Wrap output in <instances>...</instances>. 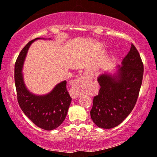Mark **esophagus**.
<instances>
[{
    "label": "esophagus",
    "instance_id": "esophagus-1",
    "mask_svg": "<svg viewBox=\"0 0 157 157\" xmlns=\"http://www.w3.org/2000/svg\"><path fill=\"white\" fill-rule=\"evenodd\" d=\"M90 80V78L89 76H83L81 77L80 79H78V80L76 81V82L74 83V86L73 88V89L71 90V93H72V95H73V98H76L77 97H79V96L77 94V91H76V87L77 86H79L81 84H82V83H84L86 81H89Z\"/></svg>",
    "mask_w": 157,
    "mask_h": 157
}]
</instances>
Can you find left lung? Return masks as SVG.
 Instances as JSON below:
<instances>
[{"label":"left lung","mask_w":157,"mask_h":157,"mask_svg":"<svg viewBox=\"0 0 157 157\" xmlns=\"http://www.w3.org/2000/svg\"><path fill=\"white\" fill-rule=\"evenodd\" d=\"M117 76L102 74L98 78L100 89L94 97L90 113L96 126L103 128L119 125L132 112L138 99L144 75L139 53L132 44Z\"/></svg>","instance_id":"1"}]
</instances>
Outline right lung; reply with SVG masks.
<instances>
[{"label":"right lung","instance_id":"right-lung-1","mask_svg":"<svg viewBox=\"0 0 157 157\" xmlns=\"http://www.w3.org/2000/svg\"><path fill=\"white\" fill-rule=\"evenodd\" d=\"M38 38L25 45L15 63L17 99L21 110L34 124L43 129L53 130L59 127L65 119L71 98L66 89V81L59 83L50 94L42 96L33 95L25 88L21 73L23 63L30 45Z\"/></svg>","mask_w":157,"mask_h":157}]
</instances>
